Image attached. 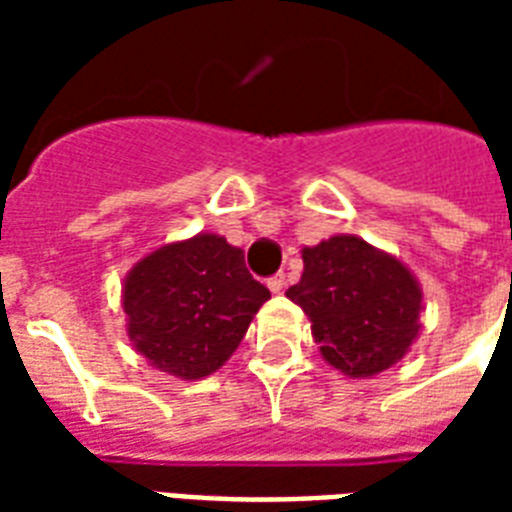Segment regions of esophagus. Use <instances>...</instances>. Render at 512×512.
Masks as SVG:
<instances>
[{
  "mask_svg": "<svg viewBox=\"0 0 512 512\" xmlns=\"http://www.w3.org/2000/svg\"><path fill=\"white\" fill-rule=\"evenodd\" d=\"M268 289H271L273 295H279L281 289H284V273H279V276H271V279H268Z\"/></svg>",
  "mask_w": 512,
  "mask_h": 512,
  "instance_id": "34e87169",
  "label": "esophagus"
}]
</instances>
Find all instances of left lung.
Listing matches in <instances>:
<instances>
[{
  "label": "left lung",
  "instance_id": "obj_1",
  "mask_svg": "<svg viewBox=\"0 0 512 512\" xmlns=\"http://www.w3.org/2000/svg\"><path fill=\"white\" fill-rule=\"evenodd\" d=\"M303 263L287 297L305 311L329 366L358 380L409 353L422 327V289L398 257L337 233L303 247Z\"/></svg>",
  "mask_w": 512,
  "mask_h": 512
}]
</instances>
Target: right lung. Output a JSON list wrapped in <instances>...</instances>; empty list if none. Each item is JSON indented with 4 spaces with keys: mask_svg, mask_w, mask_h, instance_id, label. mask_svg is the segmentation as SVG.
Listing matches in <instances>:
<instances>
[{
    "mask_svg": "<svg viewBox=\"0 0 512 512\" xmlns=\"http://www.w3.org/2000/svg\"><path fill=\"white\" fill-rule=\"evenodd\" d=\"M271 292L244 252L217 233L172 241L132 265L122 284L127 337L148 364L204 380L233 356Z\"/></svg>",
    "mask_w": 512,
    "mask_h": 512,
    "instance_id": "right-lung-1",
    "label": "right lung"
}]
</instances>
